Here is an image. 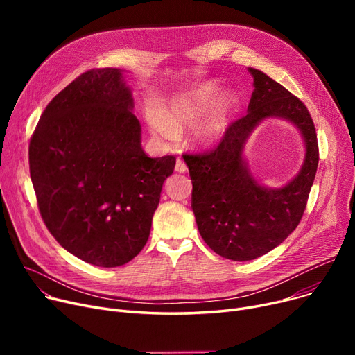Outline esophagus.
Segmentation results:
<instances>
[{
	"mask_svg": "<svg viewBox=\"0 0 355 355\" xmlns=\"http://www.w3.org/2000/svg\"><path fill=\"white\" fill-rule=\"evenodd\" d=\"M175 171L177 173H185L187 171V165H185V162L182 159H177V164H175Z\"/></svg>",
	"mask_w": 355,
	"mask_h": 355,
	"instance_id": "obj_1",
	"label": "esophagus"
}]
</instances>
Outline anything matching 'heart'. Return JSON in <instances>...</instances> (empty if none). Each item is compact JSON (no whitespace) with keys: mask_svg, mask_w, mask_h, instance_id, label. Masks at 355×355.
<instances>
[{"mask_svg":"<svg viewBox=\"0 0 355 355\" xmlns=\"http://www.w3.org/2000/svg\"><path fill=\"white\" fill-rule=\"evenodd\" d=\"M220 96V86L216 83L201 85L194 90L173 99L162 109L159 118L151 115L149 121L155 132L165 139H174L185 128L194 125L201 116L214 106ZM237 99L234 95H226L220 106L213 112L209 119L196 128L193 142L200 148H210L221 141L230 123V118Z\"/></svg>","mask_w":355,"mask_h":355,"instance_id":"1","label":"heart"}]
</instances>
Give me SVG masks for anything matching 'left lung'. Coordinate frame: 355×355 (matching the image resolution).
Masks as SVG:
<instances>
[{
	"mask_svg": "<svg viewBox=\"0 0 355 355\" xmlns=\"http://www.w3.org/2000/svg\"><path fill=\"white\" fill-rule=\"evenodd\" d=\"M249 71L254 90L248 115L230 123L210 153L182 155L193 182L191 207L198 232L211 250L236 262L266 254L300 225L320 161L306 106L263 71ZM268 117L292 121L307 149L300 173L281 189L259 184L243 157L250 134Z\"/></svg>",
	"mask_w": 355,
	"mask_h": 355,
	"instance_id": "1",
	"label": "left lung"
}]
</instances>
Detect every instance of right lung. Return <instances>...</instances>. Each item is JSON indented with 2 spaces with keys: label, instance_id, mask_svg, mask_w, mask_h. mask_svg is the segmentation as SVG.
Here are the masks:
<instances>
[{
  "label": "right lung",
  "instance_id": "obj_1",
  "mask_svg": "<svg viewBox=\"0 0 355 355\" xmlns=\"http://www.w3.org/2000/svg\"><path fill=\"white\" fill-rule=\"evenodd\" d=\"M121 69H92L55 95L28 146L46 227L83 262L116 268L146 245L175 157L149 158Z\"/></svg>",
  "mask_w": 355,
  "mask_h": 355
}]
</instances>
